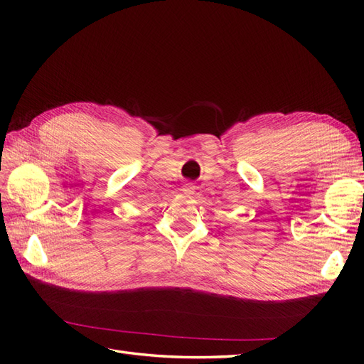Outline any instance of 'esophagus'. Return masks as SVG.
I'll return each instance as SVG.
<instances>
[{
  "instance_id": "1",
  "label": "esophagus",
  "mask_w": 364,
  "mask_h": 364,
  "mask_svg": "<svg viewBox=\"0 0 364 364\" xmlns=\"http://www.w3.org/2000/svg\"><path fill=\"white\" fill-rule=\"evenodd\" d=\"M182 193H183V194H186V196H193V194L196 193V185H194V183H191V182L185 183V185H183V188H182Z\"/></svg>"
}]
</instances>
